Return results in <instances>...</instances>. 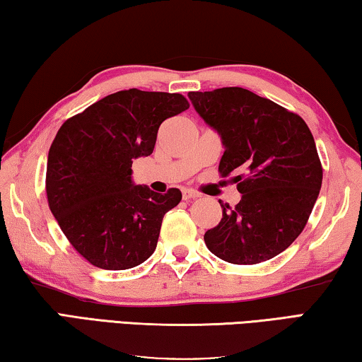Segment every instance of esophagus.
<instances>
[{"instance_id":"obj_1","label":"esophagus","mask_w":362,"mask_h":362,"mask_svg":"<svg viewBox=\"0 0 362 362\" xmlns=\"http://www.w3.org/2000/svg\"><path fill=\"white\" fill-rule=\"evenodd\" d=\"M200 197L199 192L192 191V189H182V199L185 200H191V199H197Z\"/></svg>"}]
</instances>
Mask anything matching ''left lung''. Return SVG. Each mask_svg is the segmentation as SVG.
Masks as SVG:
<instances>
[{
    "label": "left lung",
    "instance_id": "left-lung-1",
    "mask_svg": "<svg viewBox=\"0 0 362 362\" xmlns=\"http://www.w3.org/2000/svg\"><path fill=\"white\" fill-rule=\"evenodd\" d=\"M187 97L223 141L219 173L242 194L233 208L219 202L223 219L205 233L208 250L230 264L269 261L300 235L318 199L322 168L312 132L300 116L242 87Z\"/></svg>",
    "mask_w": 362,
    "mask_h": 362
}]
</instances>
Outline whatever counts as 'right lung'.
Here are the masks:
<instances>
[{
	"mask_svg": "<svg viewBox=\"0 0 362 362\" xmlns=\"http://www.w3.org/2000/svg\"><path fill=\"white\" fill-rule=\"evenodd\" d=\"M180 93L129 88L98 100L60 127L49 149L50 211L73 248L95 267L127 270L156 251L180 189L135 185L132 163L154 151L165 119L186 111Z\"/></svg>",
	"mask_w": 362,
	"mask_h": 362,
	"instance_id": "obj_1",
	"label": "right lung"
}]
</instances>
